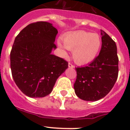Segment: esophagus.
<instances>
[{
    "mask_svg": "<svg viewBox=\"0 0 130 130\" xmlns=\"http://www.w3.org/2000/svg\"><path fill=\"white\" fill-rule=\"evenodd\" d=\"M68 67H69V68H73L75 67V66H73V65L72 64V63L69 62V63H68Z\"/></svg>",
    "mask_w": 130,
    "mask_h": 130,
    "instance_id": "obj_1",
    "label": "esophagus"
}]
</instances>
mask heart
Here are the masks:
<instances>
[{
    "label": "heart",
    "mask_w": 130,
    "mask_h": 130,
    "mask_svg": "<svg viewBox=\"0 0 130 130\" xmlns=\"http://www.w3.org/2000/svg\"><path fill=\"white\" fill-rule=\"evenodd\" d=\"M64 47L72 51L73 60L78 64L85 65L92 62L97 57L102 46V40L97 34L85 31H76L65 36ZM58 45L63 47L62 43Z\"/></svg>",
    "instance_id": "obj_1"
}]
</instances>
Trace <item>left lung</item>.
<instances>
[{
    "label": "left lung",
    "mask_w": 130,
    "mask_h": 130,
    "mask_svg": "<svg viewBox=\"0 0 130 130\" xmlns=\"http://www.w3.org/2000/svg\"><path fill=\"white\" fill-rule=\"evenodd\" d=\"M102 48L99 55L88 66L75 68V94L85 101H97L111 91L118 78L119 58L115 42L101 30Z\"/></svg>",
    "instance_id": "obj_1"
}]
</instances>
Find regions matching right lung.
<instances>
[{"instance_id": "add662e5", "label": "right lung", "mask_w": 130, "mask_h": 130, "mask_svg": "<svg viewBox=\"0 0 130 130\" xmlns=\"http://www.w3.org/2000/svg\"><path fill=\"white\" fill-rule=\"evenodd\" d=\"M58 31L45 21L32 23L21 31L10 53V67L15 83L28 97L42 98L53 90L68 62L51 53L56 49Z\"/></svg>"}]
</instances>
